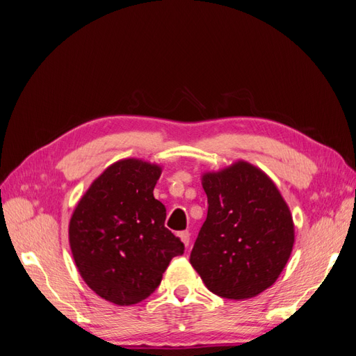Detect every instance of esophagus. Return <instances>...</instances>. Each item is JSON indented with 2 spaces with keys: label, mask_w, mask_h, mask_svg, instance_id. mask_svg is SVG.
<instances>
[{
  "label": "esophagus",
  "mask_w": 356,
  "mask_h": 356,
  "mask_svg": "<svg viewBox=\"0 0 356 356\" xmlns=\"http://www.w3.org/2000/svg\"><path fill=\"white\" fill-rule=\"evenodd\" d=\"M178 238L181 239L182 243H184L186 246H188V243H190V233L188 232H179L178 233Z\"/></svg>",
  "instance_id": "34e87169"
}]
</instances>
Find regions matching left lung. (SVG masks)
<instances>
[{
  "label": "left lung",
  "instance_id": "left-lung-1",
  "mask_svg": "<svg viewBox=\"0 0 356 356\" xmlns=\"http://www.w3.org/2000/svg\"><path fill=\"white\" fill-rule=\"evenodd\" d=\"M208 215L190 263L211 293L230 300L255 297L272 286L294 245V222L275 182L238 160L204 172Z\"/></svg>",
  "mask_w": 356,
  "mask_h": 356
}]
</instances>
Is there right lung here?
<instances>
[{
  "label": "right lung",
  "mask_w": 356,
  "mask_h": 356,
  "mask_svg": "<svg viewBox=\"0 0 356 356\" xmlns=\"http://www.w3.org/2000/svg\"><path fill=\"white\" fill-rule=\"evenodd\" d=\"M161 168L123 159L96 178L70 220V246L83 281L118 306L145 300L184 243L165 227L166 208L153 190Z\"/></svg>",
  "instance_id": "1"
}]
</instances>
